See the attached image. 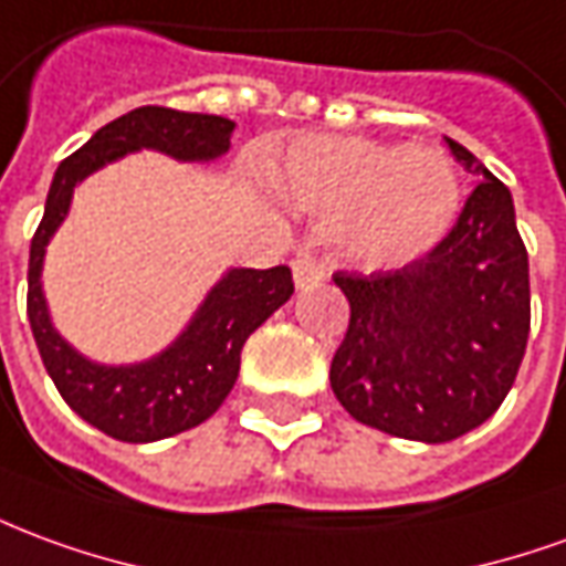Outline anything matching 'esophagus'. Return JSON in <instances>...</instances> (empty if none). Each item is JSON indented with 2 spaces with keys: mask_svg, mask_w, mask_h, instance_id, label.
<instances>
[{
  "mask_svg": "<svg viewBox=\"0 0 566 566\" xmlns=\"http://www.w3.org/2000/svg\"><path fill=\"white\" fill-rule=\"evenodd\" d=\"M324 263L312 251H300L294 256V282L296 287H315L324 279Z\"/></svg>",
  "mask_w": 566,
  "mask_h": 566,
  "instance_id": "34e87169",
  "label": "esophagus"
}]
</instances>
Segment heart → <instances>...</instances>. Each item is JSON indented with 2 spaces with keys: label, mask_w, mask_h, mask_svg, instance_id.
<instances>
[{
  "label": "heart",
  "mask_w": 566,
  "mask_h": 566,
  "mask_svg": "<svg viewBox=\"0 0 566 566\" xmlns=\"http://www.w3.org/2000/svg\"><path fill=\"white\" fill-rule=\"evenodd\" d=\"M284 199L337 220L343 251L361 266H395L441 242L460 214V174L438 149L312 134L275 165Z\"/></svg>",
  "instance_id": "b5f03b06"
}]
</instances>
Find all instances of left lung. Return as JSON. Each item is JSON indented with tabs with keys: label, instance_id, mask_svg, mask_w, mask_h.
<instances>
[{
	"label": "left lung",
	"instance_id": "left-lung-1",
	"mask_svg": "<svg viewBox=\"0 0 566 566\" xmlns=\"http://www.w3.org/2000/svg\"><path fill=\"white\" fill-rule=\"evenodd\" d=\"M448 146L481 177L448 235L401 270L334 275L352 312L331 389L358 422L426 444L496 413L531 334V266L512 192L465 146Z\"/></svg>",
	"mask_w": 566,
	"mask_h": 566
}]
</instances>
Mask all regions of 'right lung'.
<instances>
[{
  "label": "right lung",
  "instance_id": "add662e5",
  "mask_svg": "<svg viewBox=\"0 0 566 566\" xmlns=\"http://www.w3.org/2000/svg\"><path fill=\"white\" fill-rule=\"evenodd\" d=\"M232 132V118L137 106L104 125L54 171L45 214L30 244L27 315L42 365L63 401L116 441H161L214 417L239 379L244 339L291 300L294 279L287 266L229 270L168 349L137 365H97L73 349L51 324L42 294L45 248L66 220L73 189L88 174L137 149H156L177 161H214L229 149Z\"/></svg>",
  "mask_w": 566,
  "mask_h": 566
}]
</instances>
